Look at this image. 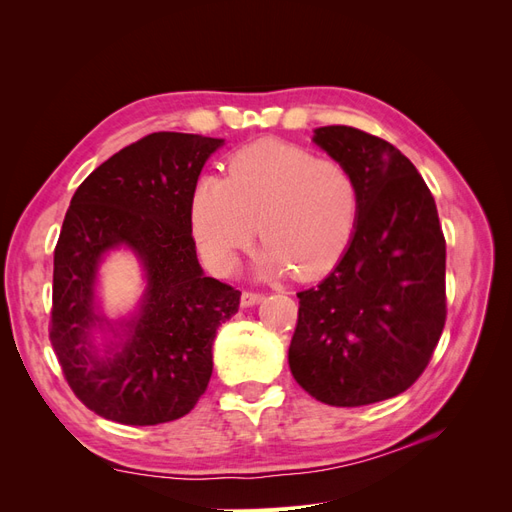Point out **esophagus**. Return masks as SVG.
<instances>
[{"label": "esophagus", "instance_id": "obj_1", "mask_svg": "<svg viewBox=\"0 0 512 512\" xmlns=\"http://www.w3.org/2000/svg\"><path fill=\"white\" fill-rule=\"evenodd\" d=\"M262 299H265V294L252 292V290H245V292L241 294V307H252V305H258Z\"/></svg>", "mask_w": 512, "mask_h": 512}]
</instances>
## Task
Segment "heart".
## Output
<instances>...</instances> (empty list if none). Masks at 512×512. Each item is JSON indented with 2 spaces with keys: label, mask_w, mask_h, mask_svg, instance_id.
<instances>
[{
  "label": "heart",
  "mask_w": 512,
  "mask_h": 512,
  "mask_svg": "<svg viewBox=\"0 0 512 512\" xmlns=\"http://www.w3.org/2000/svg\"><path fill=\"white\" fill-rule=\"evenodd\" d=\"M359 218V190L348 170L280 141L245 147L226 162V177H203L190 220L209 267L228 273L258 235L260 275L309 280L346 254Z\"/></svg>",
  "instance_id": "obj_1"
}]
</instances>
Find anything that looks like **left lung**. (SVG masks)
Masks as SVG:
<instances>
[{"label": "left lung", "mask_w": 512, "mask_h": 512, "mask_svg": "<svg viewBox=\"0 0 512 512\" xmlns=\"http://www.w3.org/2000/svg\"><path fill=\"white\" fill-rule=\"evenodd\" d=\"M314 143L352 175L359 218L335 269L297 292L288 363L322 404L367 406L410 389L440 342L446 241L427 183L391 143L350 126L318 128Z\"/></svg>", "instance_id": "8db88e82"}]
</instances>
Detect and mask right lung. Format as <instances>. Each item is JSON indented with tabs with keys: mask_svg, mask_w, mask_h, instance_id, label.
Masks as SVG:
<instances>
[{
	"mask_svg": "<svg viewBox=\"0 0 512 512\" xmlns=\"http://www.w3.org/2000/svg\"><path fill=\"white\" fill-rule=\"evenodd\" d=\"M222 145L153 132L100 164L70 200L53 260L49 337L74 395L108 421H175L207 391L215 333L241 299L203 273L192 237L196 181ZM121 244L144 265L148 286L139 312L113 323L99 312L95 284L103 256Z\"/></svg>",
	"mask_w": 512,
	"mask_h": 512,
	"instance_id": "add662e5",
	"label": "right lung"
}]
</instances>
